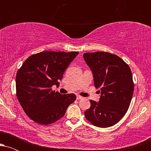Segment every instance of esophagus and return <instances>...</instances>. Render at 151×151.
Instances as JSON below:
<instances>
[{
	"mask_svg": "<svg viewBox=\"0 0 151 151\" xmlns=\"http://www.w3.org/2000/svg\"><path fill=\"white\" fill-rule=\"evenodd\" d=\"M83 99V97L82 96H79V95H77V99Z\"/></svg>",
	"mask_w": 151,
	"mask_h": 151,
	"instance_id": "34e87169",
	"label": "esophagus"
}]
</instances>
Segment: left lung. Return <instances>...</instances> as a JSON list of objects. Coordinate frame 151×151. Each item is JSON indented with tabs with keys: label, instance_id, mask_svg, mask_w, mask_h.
<instances>
[{
	"label": "left lung",
	"instance_id": "8db88e82",
	"mask_svg": "<svg viewBox=\"0 0 151 151\" xmlns=\"http://www.w3.org/2000/svg\"><path fill=\"white\" fill-rule=\"evenodd\" d=\"M83 57L92 72L95 87L101 92L99 101L90 100L85 118L97 127L115 125L127 112L133 96L131 69L119 56L106 52H86Z\"/></svg>",
	"mask_w": 151,
	"mask_h": 151
}]
</instances>
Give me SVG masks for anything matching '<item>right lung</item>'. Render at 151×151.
Returning a JSON list of instances; mask_svg holds the SVG:
<instances>
[{
  "label": "right lung",
  "mask_w": 151,
  "mask_h": 151,
  "mask_svg": "<svg viewBox=\"0 0 151 151\" xmlns=\"http://www.w3.org/2000/svg\"><path fill=\"white\" fill-rule=\"evenodd\" d=\"M78 52L45 51L31 55L16 74V95L29 117L42 125L53 124L64 116L67 107L76 100L74 93L52 91L59 85L65 70Z\"/></svg>",
  "instance_id": "add662e5"
}]
</instances>
